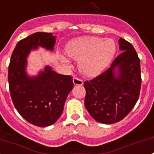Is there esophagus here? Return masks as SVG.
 I'll list each match as a JSON object with an SVG mask.
<instances>
[{
    "instance_id": "1",
    "label": "esophagus",
    "mask_w": 154,
    "mask_h": 154,
    "mask_svg": "<svg viewBox=\"0 0 154 154\" xmlns=\"http://www.w3.org/2000/svg\"><path fill=\"white\" fill-rule=\"evenodd\" d=\"M73 82H74V84L76 85V86H82L83 84V81L82 79H80L76 78V77H75L73 79Z\"/></svg>"
}]
</instances>
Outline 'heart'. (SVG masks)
<instances>
[{
    "label": "heart",
    "instance_id": "b5f03b06",
    "mask_svg": "<svg viewBox=\"0 0 154 154\" xmlns=\"http://www.w3.org/2000/svg\"><path fill=\"white\" fill-rule=\"evenodd\" d=\"M116 50L112 39L86 37L70 42L66 53L72 59L78 60L79 69L83 75H95L101 72L112 61ZM64 61L68 58L63 57Z\"/></svg>",
    "mask_w": 154,
    "mask_h": 154
}]
</instances>
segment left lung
<instances>
[{
	"mask_svg": "<svg viewBox=\"0 0 154 154\" xmlns=\"http://www.w3.org/2000/svg\"><path fill=\"white\" fill-rule=\"evenodd\" d=\"M122 51L110 68L84 82L85 107L96 121L111 124L120 121L134 108L141 88L140 60L133 45L119 40Z\"/></svg>",
	"mask_w": 154,
	"mask_h": 154,
	"instance_id": "left-lung-1",
	"label": "left lung"
}]
</instances>
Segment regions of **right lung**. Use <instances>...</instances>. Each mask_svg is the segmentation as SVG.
Listing matches in <instances>:
<instances>
[{"label": "right lung", "instance_id": "add662e5", "mask_svg": "<svg viewBox=\"0 0 154 154\" xmlns=\"http://www.w3.org/2000/svg\"><path fill=\"white\" fill-rule=\"evenodd\" d=\"M55 43L52 33H34L16 44L8 66V79L15 108L26 121L38 127L57 121L74 86L72 76L58 74L50 66H45L37 75L26 72L30 52L39 47L53 51Z\"/></svg>", "mask_w": 154, "mask_h": 154}]
</instances>
